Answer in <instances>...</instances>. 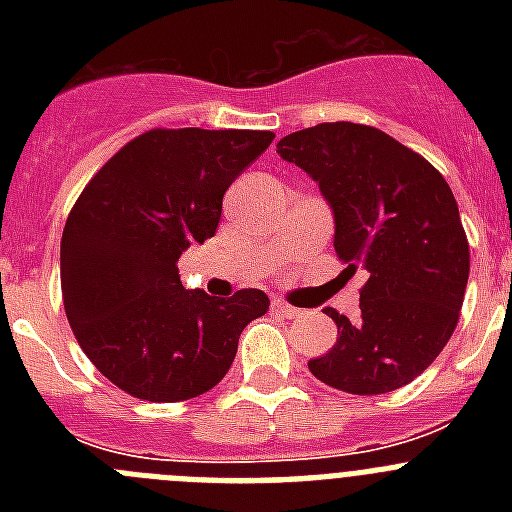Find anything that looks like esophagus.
I'll list each match as a JSON object with an SVG mask.
<instances>
[{
  "mask_svg": "<svg viewBox=\"0 0 512 512\" xmlns=\"http://www.w3.org/2000/svg\"><path fill=\"white\" fill-rule=\"evenodd\" d=\"M274 312H279V315H284V318H297V315H300V307H292L289 305V302H284V300H274Z\"/></svg>",
  "mask_w": 512,
  "mask_h": 512,
  "instance_id": "esophagus-1",
  "label": "esophagus"
}]
</instances>
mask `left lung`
Returning <instances> with one entry per match:
<instances>
[{"label":"left lung","mask_w":512,"mask_h":512,"mask_svg":"<svg viewBox=\"0 0 512 512\" xmlns=\"http://www.w3.org/2000/svg\"><path fill=\"white\" fill-rule=\"evenodd\" d=\"M277 153L318 182L336 220L338 259L364 269L361 318L333 307L338 338L307 366L351 395L413 382L449 343L469 279V243L454 192L423 156L356 122L284 135Z\"/></svg>","instance_id":"8db88e82"}]
</instances>
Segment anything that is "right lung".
Listing matches in <instances>:
<instances>
[{"label":"right lung","mask_w":512,"mask_h":512,"mask_svg":"<svg viewBox=\"0 0 512 512\" xmlns=\"http://www.w3.org/2000/svg\"><path fill=\"white\" fill-rule=\"evenodd\" d=\"M271 130H148L92 176L61 238V292L76 341L122 392L179 402L228 374L238 338L269 310L261 289L210 297L179 256L212 238L223 197Z\"/></svg>","instance_id":"1"}]
</instances>
